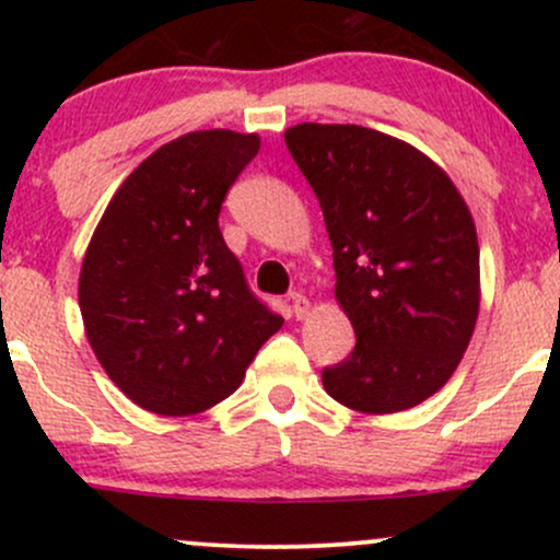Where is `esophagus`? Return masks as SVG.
<instances>
[{
  "label": "esophagus",
  "instance_id": "1",
  "mask_svg": "<svg viewBox=\"0 0 560 560\" xmlns=\"http://www.w3.org/2000/svg\"><path fill=\"white\" fill-rule=\"evenodd\" d=\"M289 300H292V313H294V318L298 320H302L307 316V313H311V300L305 298V294H300V292H292L289 294Z\"/></svg>",
  "mask_w": 560,
  "mask_h": 560
}]
</instances>
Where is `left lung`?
<instances>
[{
  "label": "left lung",
  "instance_id": "8db88e82",
  "mask_svg": "<svg viewBox=\"0 0 560 560\" xmlns=\"http://www.w3.org/2000/svg\"><path fill=\"white\" fill-rule=\"evenodd\" d=\"M284 141L316 191L334 249V298L355 350L324 389L361 413H397L458 369L479 316V242L447 173L363 126L300 124Z\"/></svg>",
  "mask_w": 560,
  "mask_h": 560
}]
</instances>
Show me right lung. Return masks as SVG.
Wrapping results in <instances>:
<instances>
[{
  "label": "right lung",
  "instance_id": "1",
  "mask_svg": "<svg viewBox=\"0 0 560 560\" xmlns=\"http://www.w3.org/2000/svg\"><path fill=\"white\" fill-rule=\"evenodd\" d=\"M258 150V133L226 128L168 141L120 184L89 242L79 279L89 345L139 408H213L284 324L249 292L218 229Z\"/></svg>",
  "mask_w": 560,
  "mask_h": 560
}]
</instances>
